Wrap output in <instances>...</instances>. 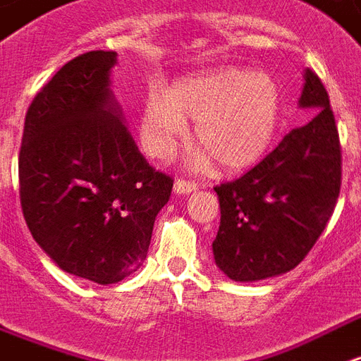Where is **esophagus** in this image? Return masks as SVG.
Returning <instances> with one entry per match:
<instances>
[{"mask_svg":"<svg viewBox=\"0 0 361 361\" xmlns=\"http://www.w3.org/2000/svg\"><path fill=\"white\" fill-rule=\"evenodd\" d=\"M197 183L195 181H189V180H178L176 181V185H173V191L178 195H188V193H193V191H197Z\"/></svg>","mask_w":361,"mask_h":361,"instance_id":"1","label":"esophagus"}]
</instances>
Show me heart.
Instances as JSON below:
<instances>
[{"label": "heart", "mask_w": 361, "mask_h": 361, "mask_svg": "<svg viewBox=\"0 0 361 361\" xmlns=\"http://www.w3.org/2000/svg\"><path fill=\"white\" fill-rule=\"evenodd\" d=\"M281 118V92L266 72L218 68L181 80L164 92L151 90L140 116L147 154L166 159L193 120V143L224 172L252 166L268 153Z\"/></svg>", "instance_id": "b5f03b06"}]
</instances>
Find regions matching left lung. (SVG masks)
Returning <instances> with one entry per match:
<instances>
[{
	"mask_svg": "<svg viewBox=\"0 0 361 361\" xmlns=\"http://www.w3.org/2000/svg\"><path fill=\"white\" fill-rule=\"evenodd\" d=\"M298 105L316 113L239 180L216 185V266L233 281L281 276L302 262L341 193V141L329 95L306 68Z\"/></svg>",
	"mask_w": 361,
	"mask_h": 361,
	"instance_id": "left-lung-1",
	"label": "left lung"
}]
</instances>
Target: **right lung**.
Returning a JSON list of instances; mask_svg holds the SVG:
<instances>
[{
    "mask_svg": "<svg viewBox=\"0 0 361 361\" xmlns=\"http://www.w3.org/2000/svg\"><path fill=\"white\" fill-rule=\"evenodd\" d=\"M116 51L68 61L24 118L18 191L32 237L59 268L99 285L141 268L173 180L154 170L111 93Z\"/></svg>",
    "mask_w": 361,
    "mask_h": 361,
    "instance_id": "right-lung-1",
    "label": "right lung"
}]
</instances>
